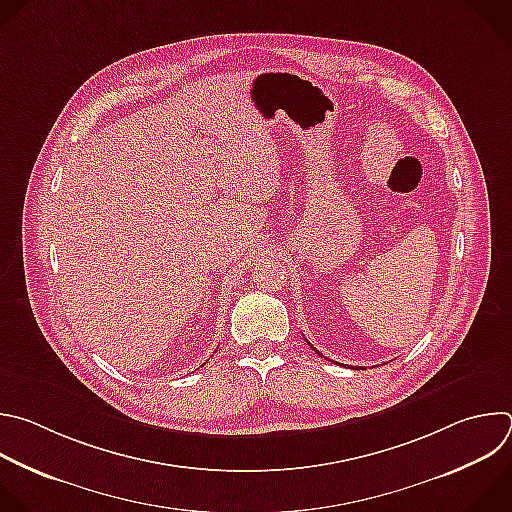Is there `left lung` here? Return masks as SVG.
I'll return each mask as SVG.
<instances>
[{
	"instance_id": "left-lung-1",
	"label": "left lung",
	"mask_w": 512,
	"mask_h": 512,
	"mask_svg": "<svg viewBox=\"0 0 512 512\" xmlns=\"http://www.w3.org/2000/svg\"><path fill=\"white\" fill-rule=\"evenodd\" d=\"M307 344H309V342H307ZM309 346H311V344H309ZM315 352H317V350H315ZM317 354H319V352H317ZM319 356H321V354H319Z\"/></svg>"
}]
</instances>
